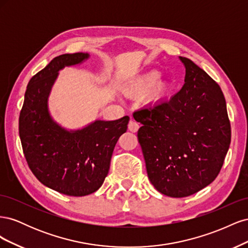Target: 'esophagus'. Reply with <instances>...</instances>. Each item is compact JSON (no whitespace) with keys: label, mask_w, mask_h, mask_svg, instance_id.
I'll return each instance as SVG.
<instances>
[{"label":"esophagus","mask_w":248,"mask_h":248,"mask_svg":"<svg viewBox=\"0 0 248 248\" xmlns=\"http://www.w3.org/2000/svg\"><path fill=\"white\" fill-rule=\"evenodd\" d=\"M140 128V125L138 124V122L134 121V120H130L129 124H128V129L131 132H137Z\"/></svg>","instance_id":"esophagus-1"}]
</instances>
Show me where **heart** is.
Here are the masks:
<instances>
[{
  "mask_svg": "<svg viewBox=\"0 0 248 248\" xmlns=\"http://www.w3.org/2000/svg\"><path fill=\"white\" fill-rule=\"evenodd\" d=\"M161 73L158 70H149L134 78L127 84V93L132 96H142L148 93L150 103L162 102L170 92V84L159 79Z\"/></svg>",
  "mask_w": 248,
  "mask_h": 248,
  "instance_id": "heart-1",
  "label": "heart"
}]
</instances>
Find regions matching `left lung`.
<instances>
[{
    "instance_id": "1",
    "label": "left lung",
    "mask_w": 248,
    "mask_h": 248,
    "mask_svg": "<svg viewBox=\"0 0 248 248\" xmlns=\"http://www.w3.org/2000/svg\"><path fill=\"white\" fill-rule=\"evenodd\" d=\"M185 84L170 100L133 114L150 182L164 196L184 198L212 183L231 142L220 87L190 59Z\"/></svg>"
}]
</instances>
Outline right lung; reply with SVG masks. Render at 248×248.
<instances>
[{"label": "right lung", "instance_id": "obj_1", "mask_svg": "<svg viewBox=\"0 0 248 248\" xmlns=\"http://www.w3.org/2000/svg\"><path fill=\"white\" fill-rule=\"evenodd\" d=\"M89 58L87 52H78L52 59L30 79L19 115V138L32 172L48 188L71 197L88 196L100 188L114 148L129 122L125 116L67 129L51 117L48 97L59 71Z\"/></svg>", "mask_w": 248, "mask_h": 248}]
</instances>
